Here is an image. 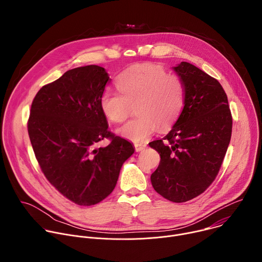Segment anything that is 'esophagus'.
I'll return each mask as SVG.
<instances>
[{"label":"esophagus","mask_w":262,"mask_h":262,"mask_svg":"<svg viewBox=\"0 0 262 262\" xmlns=\"http://www.w3.org/2000/svg\"><path fill=\"white\" fill-rule=\"evenodd\" d=\"M134 146H135V149H136L137 152H140V151L144 150V149L147 147V145L144 144V143H135Z\"/></svg>","instance_id":"esophagus-1"}]
</instances>
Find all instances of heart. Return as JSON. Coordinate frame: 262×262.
Returning a JSON list of instances; mask_svg holds the SVG:
<instances>
[{
	"label": "heart",
	"mask_w": 262,
	"mask_h": 262,
	"mask_svg": "<svg viewBox=\"0 0 262 262\" xmlns=\"http://www.w3.org/2000/svg\"><path fill=\"white\" fill-rule=\"evenodd\" d=\"M119 92L105 90L99 97L102 114L121 123L136 108L138 115L118 129L133 142H142L159 127L164 132L178 118L184 99L180 80L161 65L143 63L125 69L116 81Z\"/></svg>",
	"instance_id": "obj_1"
}]
</instances>
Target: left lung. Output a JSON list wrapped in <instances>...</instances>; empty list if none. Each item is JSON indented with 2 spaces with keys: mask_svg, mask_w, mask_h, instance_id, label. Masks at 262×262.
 Wrapping results in <instances>:
<instances>
[{
  "mask_svg": "<svg viewBox=\"0 0 262 262\" xmlns=\"http://www.w3.org/2000/svg\"><path fill=\"white\" fill-rule=\"evenodd\" d=\"M173 69L183 86L184 105L170 133L149 143L161 156L150 179L161 196L181 203L202 194L216 177L230 143L232 116L215 79L188 62Z\"/></svg>",
  "mask_w": 262,
  "mask_h": 262,
  "instance_id": "8db88e82",
  "label": "left lung"
}]
</instances>
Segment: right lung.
<instances>
[{
    "label": "right lung",
    "mask_w": 262,
    "mask_h": 262,
    "mask_svg": "<svg viewBox=\"0 0 262 262\" xmlns=\"http://www.w3.org/2000/svg\"><path fill=\"white\" fill-rule=\"evenodd\" d=\"M110 81L104 68L87 65L66 71L33 99L28 133L42 173L78 205H94L115 189L130 142L107 130L99 97ZM106 137L110 143L97 147Z\"/></svg>",
    "instance_id": "right-lung-1"
}]
</instances>
